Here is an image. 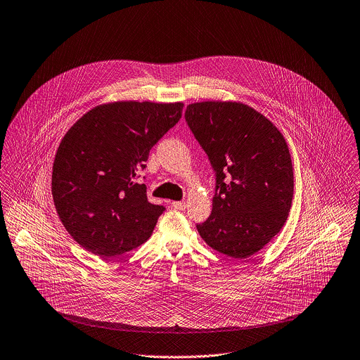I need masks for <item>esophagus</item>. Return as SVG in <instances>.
Wrapping results in <instances>:
<instances>
[{
	"instance_id": "1",
	"label": "esophagus",
	"mask_w": 360,
	"mask_h": 360,
	"mask_svg": "<svg viewBox=\"0 0 360 360\" xmlns=\"http://www.w3.org/2000/svg\"><path fill=\"white\" fill-rule=\"evenodd\" d=\"M171 206H172L175 210H185L186 203H185V202H172Z\"/></svg>"
}]
</instances>
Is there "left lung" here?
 I'll use <instances>...</instances> for the list:
<instances>
[{
    "label": "left lung",
    "instance_id": "1",
    "mask_svg": "<svg viewBox=\"0 0 360 360\" xmlns=\"http://www.w3.org/2000/svg\"><path fill=\"white\" fill-rule=\"evenodd\" d=\"M185 120L216 171L210 217L198 224L203 240L232 259H248L284 226L293 198V168L277 127L238 101H202Z\"/></svg>",
    "mask_w": 360,
    "mask_h": 360
}]
</instances>
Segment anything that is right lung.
<instances>
[{
  "label": "right lung",
  "mask_w": 360,
  "mask_h": 360,
  "mask_svg": "<svg viewBox=\"0 0 360 360\" xmlns=\"http://www.w3.org/2000/svg\"><path fill=\"white\" fill-rule=\"evenodd\" d=\"M184 103L114 101L79 118L58 146L51 192L60 219L86 250L114 257L144 243L162 206L147 200L138 172L182 117Z\"/></svg>",
  "instance_id": "right-lung-1"
}]
</instances>
